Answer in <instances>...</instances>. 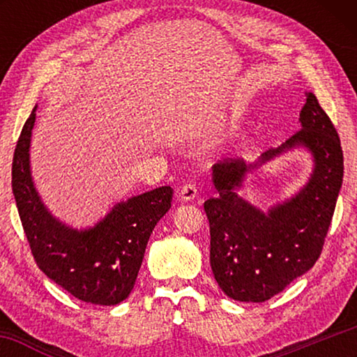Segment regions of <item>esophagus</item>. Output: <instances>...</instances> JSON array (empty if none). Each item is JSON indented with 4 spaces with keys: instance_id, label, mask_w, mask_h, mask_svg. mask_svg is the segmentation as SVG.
<instances>
[{
    "instance_id": "esophagus-1",
    "label": "esophagus",
    "mask_w": 357,
    "mask_h": 357,
    "mask_svg": "<svg viewBox=\"0 0 357 357\" xmlns=\"http://www.w3.org/2000/svg\"><path fill=\"white\" fill-rule=\"evenodd\" d=\"M198 189L195 183H185L179 190V200L183 202H192L193 198H197Z\"/></svg>"
}]
</instances>
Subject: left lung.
Masks as SVG:
<instances>
[{
  "instance_id": "8db88e82",
  "label": "left lung",
  "mask_w": 357,
  "mask_h": 357,
  "mask_svg": "<svg viewBox=\"0 0 357 357\" xmlns=\"http://www.w3.org/2000/svg\"><path fill=\"white\" fill-rule=\"evenodd\" d=\"M301 130L245 165L229 159L213 167L217 197L204 202L211 231V269L222 291L243 302H264L305 274L321 255L343 181L340 138L315 94L307 93ZM304 146L314 155L310 183L263 213L236 193L245 172L285 150Z\"/></svg>"
}]
</instances>
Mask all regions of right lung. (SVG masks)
I'll list each match as a JSON object with an SVG mask.
<instances>
[{
  "instance_id": "add662e5",
  "label": "right lung",
  "mask_w": 357,
  "mask_h": 357,
  "mask_svg": "<svg viewBox=\"0 0 357 357\" xmlns=\"http://www.w3.org/2000/svg\"><path fill=\"white\" fill-rule=\"evenodd\" d=\"M36 107L12 159V192L36 264L48 279L83 302L119 304L130 294L151 233L172 208L173 189H159L114 204L98 225L74 229L48 213L29 172Z\"/></svg>"
}]
</instances>
